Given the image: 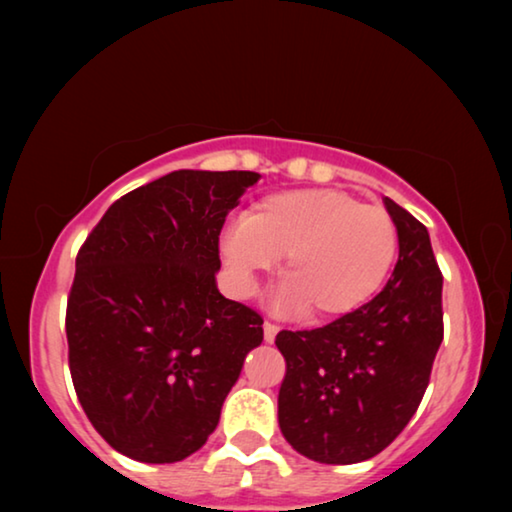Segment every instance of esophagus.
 Listing matches in <instances>:
<instances>
[{
    "label": "esophagus",
    "mask_w": 512,
    "mask_h": 512,
    "mask_svg": "<svg viewBox=\"0 0 512 512\" xmlns=\"http://www.w3.org/2000/svg\"><path fill=\"white\" fill-rule=\"evenodd\" d=\"M277 332H280V327H277L275 323H268V320H266V323H264V339H266V343H273Z\"/></svg>",
    "instance_id": "1"
}]
</instances>
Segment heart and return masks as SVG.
I'll return each instance as SVG.
<instances>
[{"label":"heart","instance_id":"b5f03b06","mask_svg":"<svg viewBox=\"0 0 512 512\" xmlns=\"http://www.w3.org/2000/svg\"><path fill=\"white\" fill-rule=\"evenodd\" d=\"M219 253L235 296H253L259 277L287 255L289 277L275 291V307L341 318L384 284L397 228L386 210L341 189H293L262 198L248 216L225 225Z\"/></svg>","mask_w":512,"mask_h":512}]
</instances>
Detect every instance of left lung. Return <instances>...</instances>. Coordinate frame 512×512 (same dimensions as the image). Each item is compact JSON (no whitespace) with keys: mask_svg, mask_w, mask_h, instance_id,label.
Returning a JSON list of instances; mask_svg holds the SVG:
<instances>
[{"mask_svg":"<svg viewBox=\"0 0 512 512\" xmlns=\"http://www.w3.org/2000/svg\"><path fill=\"white\" fill-rule=\"evenodd\" d=\"M384 205L400 244L386 287L334 323L275 339L287 361L282 436L318 463H361L391 445L418 411L443 343V275L429 232L391 198Z\"/></svg>","mask_w":512,"mask_h":512,"instance_id":"left-lung-1","label":"left lung"}]
</instances>
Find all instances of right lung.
Instances as JSON below:
<instances>
[{
    "label": "right lung",
    "mask_w": 512,
    "mask_h": 512,
    "mask_svg": "<svg viewBox=\"0 0 512 512\" xmlns=\"http://www.w3.org/2000/svg\"><path fill=\"white\" fill-rule=\"evenodd\" d=\"M255 171H171L108 207L76 255L69 372L85 415L119 454L198 452L264 339L262 316L216 289L219 235Z\"/></svg>",
    "instance_id": "add662e5"
}]
</instances>
